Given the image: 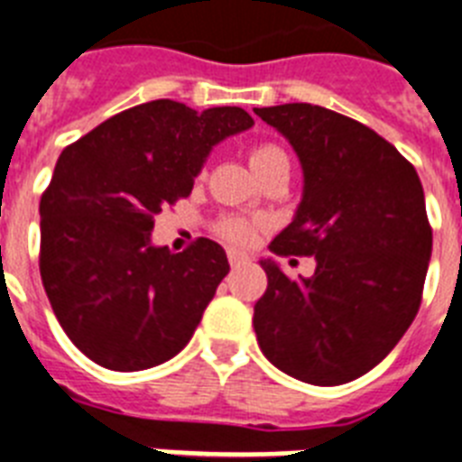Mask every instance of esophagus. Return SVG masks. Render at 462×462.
<instances>
[{
    "instance_id": "34e87169",
    "label": "esophagus",
    "mask_w": 462,
    "mask_h": 462,
    "mask_svg": "<svg viewBox=\"0 0 462 462\" xmlns=\"http://www.w3.org/2000/svg\"><path fill=\"white\" fill-rule=\"evenodd\" d=\"M247 262V254L238 253V250H228V264L231 266H240Z\"/></svg>"
}]
</instances>
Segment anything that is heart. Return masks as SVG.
I'll return each mask as SVG.
<instances>
[{
	"instance_id": "1",
	"label": "heart",
	"mask_w": 462,
	"mask_h": 462,
	"mask_svg": "<svg viewBox=\"0 0 462 462\" xmlns=\"http://www.w3.org/2000/svg\"><path fill=\"white\" fill-rule=\"evenodd\" d=\"M250 165L257 171V177H264L266 171L276 170V167H288V155L276 143H257L250 151ZM257 228L259 222H254V219L224 217L222 222L217 224V234L222 236L224 240H228V243H234V245H247L257 236Z\"/></svg>"
}]
</instances>
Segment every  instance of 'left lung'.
Here are the masks:
<instances>
[{
  "label": "left lung",
  "instance_id": "obj_1",
  "mask_svg": "<svg viewBox=\"0 0 462 462\" xmlns=\"http://www.w3.org/2000/svg\"><path fill=\"white\" fill-rule=\"evenodd\" d=\"M302 162L295 219L269 245L314 257L311 278L262 259L269 285L254 304L259 349L309 384L352 383L375 368L413 323L432 254L418 171L390 141L311 103L254 108Z\"/></svg>",
  "mask_w": 462,
  "mask_h": 462
}]
</instances>
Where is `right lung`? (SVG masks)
<instances>
[{
  "mask_svg": "<svg viewBox=\"0 0 462 462\" xmlns=\"http://www.w3.org/2000/svg\"><path fill=\"white\" fill-rule=\"evenodd\" d=\"M243 108L158 98L122 110L60 153L40 200V273L60 328L94 364L146 371L189 345L228 273L224 247L151 243L155 217L190 196L212 146L245 132Z\"/></svg>",
  "mask_w": 462,
  "mask_h": 462,
  "instance_id": "add662e5",
  "label": "right lung"
}]
</instances>
